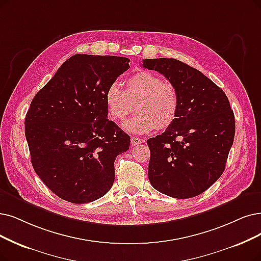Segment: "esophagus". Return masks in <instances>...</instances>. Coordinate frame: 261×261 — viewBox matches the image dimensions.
I'll use <instances>...</instances> for the list:
<instances>
[{"label":"esophagus","instance_id":"obj_1","mask_svg":"<svg viewBox=\"0 0 261 261\" xmlns=\"http://www.w3.org/2000/svg\"><path fill=\"white\" fill-rule=\"evenodd\" d=\"M130 142H132V145H139L143 142V140L140 138H137V137H132Z\"/></svg>","mask_w":261,"mask_h":261}]
</instances>
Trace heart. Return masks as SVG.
I'll return each mask as SVG.
<instances>
[{"label": "heart", "instance_id": "obj_1", "mask_svg": "<svg viewBox=\"0 0 261 261\" xmlns=\"http://www.w3.org/2000/svg\"><path fill=\"white\" fill-rule=\"evenodd\" d=\"M138 102L139 113L123 123V128L132 134H147L155 127L165 129L174 122L179 111V96L175 89L163 78L150 71L140 70L126 81V90L113 82L105 92L109 117L121 121Z\"/></svg>", "mask_w": 261, "mask_h": 261}]
</instances>
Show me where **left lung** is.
I'll return each mask as SVG.
<instances>
[{
  "label": "left lung",
  "instance_id": "obj_1",
  "mask_svg": "<svg viewBox=\"0 0 261 261\" xmlns=\"http://www.w3.org/2000/svg\"><path fill=\"white\" fill-rule=\"evenodd\" d=\"M142 66L164 75L179 96L174 122L147 141L150 183L179 199L200 195L225 170L236 132L230 103L211 79L179 60L145 59Z\"/></svg>",
  "mask_w": 261,
  "mask_h": 261
}]
</instances>
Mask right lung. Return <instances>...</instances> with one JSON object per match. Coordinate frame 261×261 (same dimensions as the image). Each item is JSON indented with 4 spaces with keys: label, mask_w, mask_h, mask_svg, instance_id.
<instances>
[{
    "label": "right lung",
    "mask_w": 261,
    "mask_h": 261,
    "mask_svg": "<svg viewBox=\"0 0 261 261\" xmlns=\"http://www.w3.org/2000/svg\"><path fill=\"white\" fill-rule=\"evenodd\" d=\"M129 59L75 55L38 91L24 121L32 166L61 199L87 203L106 195L114 161L130 138L107 119V88L129 68Z\"/></svg>",
    "instance_id": "right-lung-1"
}]
</instances>
